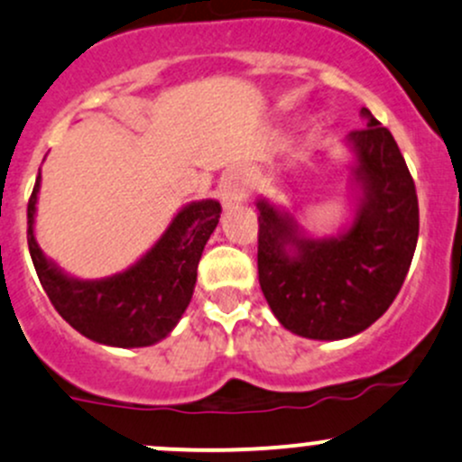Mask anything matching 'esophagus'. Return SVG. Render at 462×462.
<instances>
[{
	"instance_id": "1",
	"label": "esophagus",
	"mask_w": 462,
	"mask_h": 462,
	"mask_svg": "<svg viewBox=\"0 0 462 462\" xmlns=\"http://www.w3.org/2000/svg\"><path fill=\"white\" fill-rule=\"evenodd\" d=\"M250 173L245 169H232L223 175L221 186H219V197L223 210H230L241 201H245L247 192H250Z\"/></svg>"
}]
</instances>
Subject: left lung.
<instances>
[{"instance_id":"1","label":"left lung","mask_w":462,"mask_h":462,"mask_svg":"<svg viewBox=\"0 0 462 462\" xmlns=\"http://www.w3.org/2000/svg\"><path fill=\"white\" fill-rule=\"evenodd\" d=\"M344 138L353 219L316 236L296 210L258 197V281L276 320L300 337L346 339L388 311L419 239L414 181L393 134L366 107Z\"/></svg>"}]
</instances>
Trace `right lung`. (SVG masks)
Returning <instances> with one entry per match:
<instances>
[{
    "label": "right lung",
    "instance_id": "obj_1",
    "mask_svg": "<svg viewBox=\"0 0 462 462\" xmlns=\"http://www.w3.org/2000/svg\"><path fill=\"white\" fill-rule=\"evenodd\" d=\"M42 169L28 201V247L50 302L91 342L116 348L153 346L169 337L190 305L197 265L221 217L217 199L181 206L149 250L118 273L76 278L43 254L34 236Z\"/></svg>",
    "mask_w": 462,
    "mask_h": 462
}]
</instances>
